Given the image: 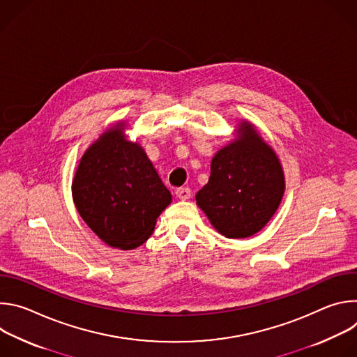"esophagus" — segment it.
Masks as SVG:
<instances>
[{
  "label": "esophagus",
  "instance_id": "obj_1",
  "mask_svg": "<svg viewBox=\"0 0 357 357\" xmlns=\"http://www.w3.org/2000/svg\"><path fill=\"white\" fill-rule=\"evenodd\" d=\"M175 195H176V197H178V199H181V200H186V199H189V197H190L192 190H190L189 188H178V189L175 190Z\"/></svg>",
  "mask_w": 357,
  "mask_h": 357
}]
</instances>
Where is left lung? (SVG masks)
<instances>
[{
    "mask_svg": "<svg viewBox=\"0 0 357 357\" xmlns=\"http://www.w3.org/2000/svg\"><path fill=\"white\" fill-rule=\"evenodd\" d=\"M234 141L216 152L208 183L196 193L197 206L212 226L229 238L260 231L277 212L285 178L274 149L248 121Z\"/></svg>",
    "mask_w": 357,
    "mask_h": 357,
    "instance_id": "left-lung-1",
    "label": "left lung"
}]
</instances>
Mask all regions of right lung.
Masks as SVG:
<instances>
[{"instance_id": "right-lung-1", "label": "right lung", "mask_w": 357, "mask_h": 357, "mask_svg": "<svg viewBox=\"0 0 357 357\" xmlns=\"http://www.w3.org/2000/svg\"><path fill=\"white\" fill-rule=\"evenodd\" d=\"M119 123L84 152L72 183L76 209L106 244L132 250L148 240L171 192L142 146L126 139Z\"/></svg>"}]
</instances>
